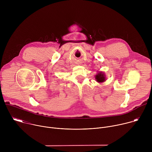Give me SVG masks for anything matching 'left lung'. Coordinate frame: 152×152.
Segmentation results:
<instances>
[{"label": "left lung", "mask_w": 152, "mask_h": 152, "mask_svg": "<svg viewBox=\"0 0 152 152\" xmlns=\"http://www.w3.org/2000/svg\"><path fill=\"white\" fill-rule=\"evenodd\" d=\"M95 79H96V81L99 83L104 82L106 80L104 73L102 72H99L95 76Z\"/></svg>", "instance_id": "1"}]
</instances>
